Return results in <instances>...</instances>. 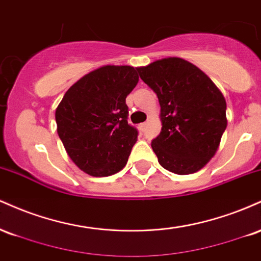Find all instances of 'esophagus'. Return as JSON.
<instances>
[{
  "label": "esophagus",
  "mask_w": 261,
  "mask_h": 261,
  "mask_svg": "<svg viewBox=\"0 0 261 261\" xmlns=\"http://www.w3.org/2000/svg\"><path fill=\"white\" fill-rule=\"evenodd\" d=\"M147 125H148V122H142V124L139 125V128H140V130L145 131L146 127H147Z\"/></svg>",
  "instance_id": "obj_1"
}]
</instances>
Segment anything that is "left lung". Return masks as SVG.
<instances>
[{
    "instance_id": "left-lung-1",
    "label": "left lung",
    "mask_w": 261,
    "mask_h": 261,
    "mask_svg": "<svg viewBox=\"0 0 261 261\" xmlns=\"http://www.w3.org/2000/svg\"><path fill=\"white\" fill-rule=\"evenodd\" d=\"M161 106V134L152 149L164 169L179 175L199 172L216 154L227 127L226 99L211 79L180 58L136 67Z\"/></svg>"
}]
</instances>
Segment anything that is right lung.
Masks as SVG:
<instances>
[{
	"label": "right lung",
	"instance_id": "1",
	"mask_svg": "<svg viewBox=\"0 0 261 261\" xmlns=\"http://www.w3.org/2000/svg\"><path fill=\"white\" fill-rule=\"evenodd\" d=\"M137 83L133 66H101L73 83L56 108L59 137L87 174L113 175L126 166L137 140L127 124L126 97Z\"/></svg>",
	"mask_w": 261,
	"mask_h": 261
}]
</instances>
